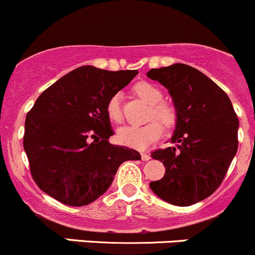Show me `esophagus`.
Returning a JSON list of instances; mask_svg holds the SVG:
<instances>
[{
  "instance_id": "1",
  "label": "esophagus",
  "mask_w": 255,
  "mask_h": 255,
  "mask_svg": "<svg viewBox=\"0 0 255 255\" xmlns=\"http://www.w3.org/2000/svg\"><path fill=\"white\" fill-rule=\"evenodd\" d=\"M141 158H142V161H148L151 157H150V155H148V153L143 152V153H141Z\"/></svg>"
}]
</instances>
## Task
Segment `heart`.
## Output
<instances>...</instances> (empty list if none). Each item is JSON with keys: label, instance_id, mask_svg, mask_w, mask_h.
Instances as JSON below:
<instances>
[{"label": "heart", "instance_id": "b5f03b06", "mask_svg": "<svg viewBox=\"0 0 255 255\" xmlns=\"http://www.w3.org/2000/svg\"><path fill=\"white\" fill-rule=\"evenodd\" d=\"M133 92L140 97L143 102L151 105L150 119L156 118L166 128H172L177 120V113L175 107L170 103L161 102L162 92L156 85L148 82H140L133 87ZM108 118L113 123H120L123 120L122 105H120V95L114 94L107 104ZM163 128L157 120L147 123L141 127H124L119 128L117 132L118 142L128 147L143 150L151 142L157 140L162 133Z\"/></svg>", "mask_w": 255, "mask_h": 255}]
</instances>
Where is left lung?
I'll use <instances>...</instances> for the list:
<instances>
[{
	"instance_id": "8db88e82",
	"label": "left lung",
	"mask_w": 255,
	"mask_h": 255,
	"mask_svg": "<svg viewBox=\"0 0 255 255\" xmlns=\"http://www.w3.org/2000/svg\"><path fill=\"white\" fill-rule=\"evenodd\" d=\"M147 77L168 90L177 113L171 137L176 146L151 152L166 171L150 188L171 205H195L221 186L236 156L238 117L228 95L196 68L176 63L148 70Z\"/></svg>"
}]
</instances>
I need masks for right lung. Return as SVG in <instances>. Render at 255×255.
I'll use <instances>...</instances> for the list:
<instances>
[{
	"label": "right lung",
	"mask_w": 255,
	"mask_h": 255,
	"mask_svg": "<svg viewBox=\"0 0 255 255\" xmlns=\"http://www.w3.org/2000/svg\"><path fill=\"white\" fill-rule=\"evenodd\" d=\"M137 70L84 65L44 90L28 112L23 147L39 188L68 206H87L104 195L124 161L136 150L112 145L108 100L127 87Z\"/></svg>",
	"instance_id": "1"
}]
</instances>
